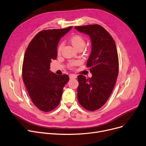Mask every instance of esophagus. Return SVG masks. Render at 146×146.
<instances>
[{
    "label": "esophagus",
    "mask_w": 146,
    "mask_h": 146,
    "mask_svg": "<svg viewBox=\"0 0 146 146\" xmlns=\"http://www.w3.org/2000/svg\"><path fill=\"white\" fill-rule=\"evenodd\" d=\"M77 77V75L76 74H71L70 75V79H73V78H76Z\"/></svg>",
    "instance_id": "1"
}]
</instances>
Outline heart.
Listing matches in <instances>:
<instances>
[{
  "label": "heart",
  "mask_w": 146,
  "mask_h": 146,
  "mask_svg": "<svg viewBox=\"0 0 146 146\" xmlns=\"http://www.w3.org/2000/svg\"><path fill=\"white\" fill-rule=\"evenodd\" d=\"M70 41L71 43V44L77 49H83L85 45V39L81 35H79V34H75V35H72L70 39ZM63 47V44L61 43L60 44L58 47L57 49V52L58 54H60L61 52V50ZM80 64V61H77V60H75V61H71L68 64V67L70 68H74L75 66L78 65Z\"/></svg>",
  "instance_id": "obj_1"
}]
</instances>
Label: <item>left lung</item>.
I'll return each instance as SVG.
<instances>
[{
	"label": "left lung",
	"mask_w": 146,
	"mask_h": 146,
	"mask_svg": "<svg viewBox=\"0 0 146 146\" xmlns=\"http://www.w3.org/2000/svg\"><path fill=\"white\" fill-rule=\"evenodd\" d=\"M75 28L90 35L92 42L87 66L92 76L86 78L83 75L78 76V101L85 109L96 111L105 104L116 82L119 68L116 45L110 34L99 25Z\"/></svg>",
	"instance_id": "obj_1"
}]
</instances>
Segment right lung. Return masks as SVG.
<instances>
[{
  "mask_svg": "<svg viewBox=\"0 0 146 146\" xmlns=\"http://www.w3.org/2000/svg\"><path fill=\"white\" fill-rule=\"evenodd\" d=\"M71 28L40 31L25 51L23 81L33 104L42 111L49 112L58 106L63 88L70 80L68 75H58L49 69L51 61L57 57L59 39Z\"/></svg>",
  "mask_w": 146,
  "mask_h": 146,
  "instance_id": "1",
  "label": "right lung"
}]
</instances>
